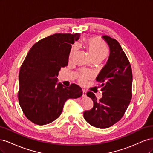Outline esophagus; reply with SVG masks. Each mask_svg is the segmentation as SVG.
<instances>
[{"label":"esophagus","mask_w":153,"mask_h":153,"mask_svg":"<svg viewBox=\"0 0 153 153\" xmlns=\"http://www.w3.org/2000/svg\"><path fill=\"white\" fill-rule=\"evenodd\" d=\"M82 97H86V91L85 90H82Z\"/></svg>","instance_id":"1"}]
</instances>
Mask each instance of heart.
Here are the masks:
<instances>
[{"label": "heart", "mask_w": 153, "mask_h": 153, "mask_svg": "<svg viewBox=\"0 0 153 153\" xmlns=\"http://www.w3.org/2000/svg\"><path fill=\"white\" fill-rule=\"evenodd\" d=\"M86 45L88 52L93 60L102 61L105 59L109 54V48L107 44L99 37H91L86 39ZM79 46L77 44H73L69 54V58L71 59L74 55L78 50ZM91 75L90 73L82 71L79 74V81L81 83H85Z\"/></svg>", "instance_id": "b5f03b06"}]
</instances>
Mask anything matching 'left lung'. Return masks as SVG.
Returning a JSON list of instances; mask_svg holds the SVG:
<instances>
[{
	"instance_id": "left-lung-1",
	"label": "left lung",
	"mask_w": 153,
	"mask_h": 153,
	"mask_svg": "<svg viewBox=\"0 0 153 153\" xmlns=\"http://www.w3.org/2000/svg\"><path fill=\"white\" fill-rule=\"evenodd\" d=\"M109 44L110 55L106 65L97 77L101 83L102 97L97 100L91 91L86 95L93 107L83 113L85 120L98 128H107L124 116L132 97V71L130 62L120 43L109 36L102 37Z\"/></svg>"
}]
</instances>
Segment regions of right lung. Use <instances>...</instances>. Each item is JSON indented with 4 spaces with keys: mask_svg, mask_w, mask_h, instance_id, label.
<instances>
[{
    "mask_svg": "<svg viewBox=\"0 0 153 153\" xmlns=\"http://www.w3.org/2000/svg\"><path fill=\"white\" fill-rule=\"evenodd\" d=\"M79 33H55L34 44L19 73L18 98L28 119L38 125L49 124L60 116L65 102L77 98L82 89L76 84L64 87L57 84L58 72L68 65L71 44Z\"/></svg>",
    "mask_w": 153,
    "mask_h": 153,
    "instance_id": "obj_1",
    "label": "right lung"
}]
</instances>
